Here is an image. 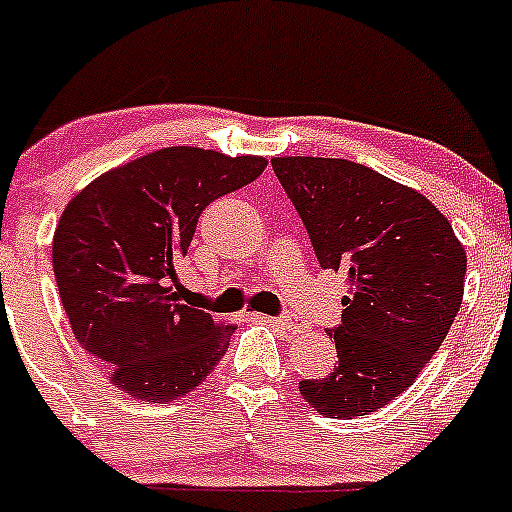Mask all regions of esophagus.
<instances>
[{
  "mask_svg": "<svg viewBox=\"0 0 512 512\" xmlns=\"http://www.w3.org/2000/svg\"><path fill=\"white\" fill-rule=\"evenodd\" d=\"M257 317H260V314H257ZM260 319L275 324V327H280L282 332L287 334H302V324H299L294 317H260Z\"/></svg>",
  "mask_w": 512,
  "mask_h": 512,
  "instance_id": "esophagus-1",
  "label": "esophagus"
}]
</instances>
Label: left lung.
<instances>
[{
    "mask_svg": "<svg viewBox=\"0 0 512 512\" xmlns=\"http://www.w3.org/2000/svg\"><path fill=\"white\" fill-rule=\"evenodd\" d=\"M277 180L307 227L322 270L349 297L334 334L339 364L299 381L329 418L366 416L409 389L446 339L463 299L466 250L421 193L344 158H275Z\"/></svg>",
    "mask_w": 512,
    "mask_h": 512,
    "instance_id": "1",
    "label": "left lung"
}]
</instances>
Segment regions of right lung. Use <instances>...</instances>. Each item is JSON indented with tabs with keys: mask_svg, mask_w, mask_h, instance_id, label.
Masks as SVG:
<instances>
[{
	"mask_svg": "<svg viewBox=\"0 0 512 512\" xmlns=\"http://www.w3.org/2000/svg\"><path fill=\"white\" fill-rule=\"evenodd\" d=\"M265 158L173 146L86 185L54 232V275L76 342L133 399L193 391L227 352L235 327L178 299V270L198 218L245 188Z\"/></svg>",
	"mask_w": 512,
	"mask_h": 512,
	"instance_id": "1",
	"label": "right lung"
}]
</instances>
